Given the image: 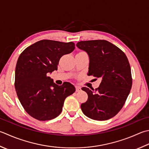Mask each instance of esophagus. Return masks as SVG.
Returning a JSON list of instances; mask_svg holds the SVG:
<instances>
[{"instance_id": "esophagus-1", "label": "esophagus", "mask_w": 149, "mask_h": 149, "mask_svg": "<svg viewBox=\"0 0 149 149\" xmlns=\"http://www.w3.org/2000/svg\"><path fill=\"white\" fill-rule=\"evenodd\" d=\"M81 90V87H79V86H75V91H76L77 92H80Z\"/></svg>"}]
</instances>
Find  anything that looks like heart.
Returning a JSON list of instances; mask_svg holds the SVG:
<instances>
[{
	"label": "heart",
	"mask_w": 149,
	"mask_h": 149,
	"mask_svg": "<svg viewBox=\"0 0 149 149\" xmlns=\"http://www.w3.org/2000/svg\"><path fill=\"white\" fill-rule=\"evenodd\" d=\"M79 53H84V52H80Z\"/></svg>",
	"instance_id": "1"
}]
</instances>
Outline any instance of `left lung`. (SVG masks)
Here are the masks:
<instances>
[{
    "instance_id": "obj_1",
    "label": "left lung",
    "mask_w": 149,
    "mask_h": 149,
    "mask_svg": "<svg viewBox=\"0 0 149 149\" xmlns=\"http://www.w3.org/2000/svg\"><path fill=\"white\" fill-rule=\"evenodd\" d=\"M76 46L88 55V75L101 79L95 92L86 87L81 88L88 96L86 102L81 104V110L94 120L112 118L122 109L132 88L131 70L126 55L105 40L80 41Z\"/></svg>"
}]
</instances>
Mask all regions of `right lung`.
Wrapping results in <instances>:
<instances>
[{"label": "right lung", "instance_id": "add662e5", "mask_svg": "<svg viewBox=\"0 0 149 149\" xmlns=\"http://www.w3.org/2000/svg\"><path fill=\"white\" fill-rule=\"evenodd\" d=\"M75 49L74 42L41 40L26 48L19 57L15 88L26 112L39 121L54 119L62 112L65 99L75 91L65 82L59 86L48 76L57 70L60 58Z\"/></svg>", "mask_w": 149, "mask_h": 149}]
</instances>
